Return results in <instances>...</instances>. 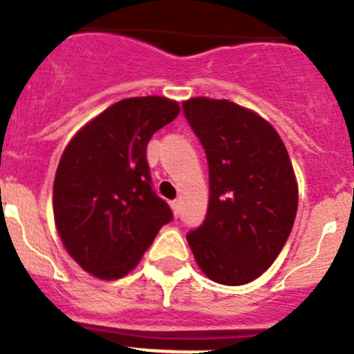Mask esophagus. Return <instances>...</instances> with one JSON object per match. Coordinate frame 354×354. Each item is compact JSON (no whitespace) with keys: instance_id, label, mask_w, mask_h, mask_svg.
Instances as JSON below:
<instances>
[{"instance_id":"esophagus-1","label":"esophagus","mask_w":354,"mask_h":354,"mask_svg":"<svg viewBox=\"0 0 354 354\" xmlns=\"http://www.w3.org/2000/svg\"><path fill=\"white\" fill-rule=\"evenodd\" d=\"M171 209H174L175 216H179V212H180V200H174V202H171Z\"/></svg>"}]
</instances>
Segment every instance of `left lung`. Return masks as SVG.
Wrapping results in <instances>:
<instances>
[{"label": "left lung", "mask_w": 354, "mask_h": 354, "mask_svg": "<svg viewBox=\"0 0 354 354\" xmlns=\"http://www.w3.org/2000/svg\"><path fill=\"white\" fill-rule=\"evenodd\" d=\"M207 156L204 223L186 234L196 264L211 280L243 286L282 252L298 211V184L273 126L230 101L195 97L183 104Z\"/></svg>", "instance_id": "1"}]
</instances>
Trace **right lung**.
<instances>
[{
  "label": "right lung",
  "mask_w": 354,
  "mask_h": 354,
  "mask_svg": "<svg viewBox=\"0 0 354 354\" xmlns=\"http://www.w3.org/2000/svg\"><path fill=\"white\" fill-rule=\"evenodd\" d=\"M177 115L179 104L165 97L124 99L64 150L53 187L56 228L71 257L93 277L129 273L174 220L152 187L147 145Z\"/></svg>",
  "instance_id": "add662e5"
}]
</instances>
